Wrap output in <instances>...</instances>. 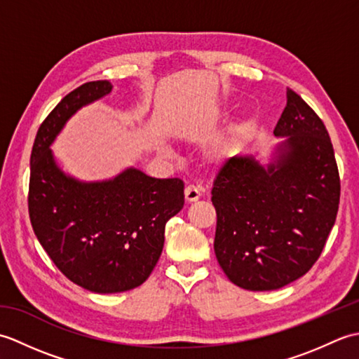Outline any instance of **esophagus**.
Returning a JSON list of instances; mask_svg holds the SVG:
<instances>
[{
    "label": "esophagus",
    "instance_id": "obj_1",
    "mask_svg": "<svg viewBox=\"0 0 359 359\" xmlns=\"http://www.w3.org/2000/svg\"><path fill=\"white\" fill-rule=\"evenodd\" d=\"M185 199H187V202H197L201 199V189L197 188V187H194V185H188L187 188H185Z\"/></svg>",
    "mask_w": 359,
    "mask_h": 359
}]
</instances>
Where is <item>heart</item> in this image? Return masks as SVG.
I'll use <instances>...</instances> for the list:
<instances>
[{"label":"heart","instance_id":"heart-1","mask_svg":"<svg viewBox=\"0 0 359 359\" xmlns=\"http://www.w3.org/2000/svg\"><path fill=\"white\" fill-rule=\"evenodd\" d=\"M239 147H241L239 137H233V139L225 142V143L222 144V147L219 148L217 156H219V157H228V156H231V154H234L236 151L239 149Z\"/></svg>","mask_w":359,"mask_h":359}]
</instances>
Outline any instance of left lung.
Wrapping results in <instances>:
<instances>
[{"label":"left lung","instance_id":"left-lung-1","mask_svg":"<svg viewBox=\"0 0 359 359\" xmlns=\"http://www.w3.org/2000/svg\"><path fill=\"white\" fill-rule=\"evenodd\" d=\"M273 134L285 139L269 165L234 156L211 189L217 262L233 284L251 292L278 290L304 276L321 256L339 207L329 133L292 89Z\"/></svg>","mask_w":359,"mask_h":359}]
</instances>
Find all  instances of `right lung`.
Listing matches in <instances>:
<instances>
[{
	"label": "right lung",
	"instance_id": "right-lung-1",
	"mask_svg": "<svg viewBox=\"0 0 359 359\" xmlns=\"http://www.w3.org/2000/svg\"><path fill=\"white\" fill-rule=\"evenodd\" d=\"M111 90L108 80H98L67 94L38 129L30 154L35 236L67 279L94 293L142 285L162 255L166 222L185 203L180 179L128 168L111 180L80 182L60 170L52 142L75 112Z\"/></svg>",
	"mask_w": 359,
	"mask_h": 359
}]
</instances>
